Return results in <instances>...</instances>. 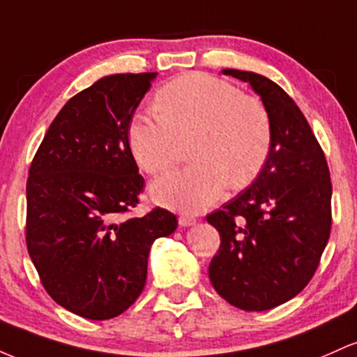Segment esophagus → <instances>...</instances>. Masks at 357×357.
<instances>
[{
	"label": "esophagus",
	"mask_w": 357,
	"mask_h": 357,
	"mask_svg": "<svg viewBox=\"0 0 357 357\" xmlns=\"http://www.w3.org/2000/svg\"><path fill=\"white\" fill-rule=\"evenodd\" d=\"M196 223V218L191 215H181L179 216V225L181 227H191V225Z\"/></svg>",
	"instance_id": "1"
}]
</instances>
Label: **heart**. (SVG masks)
Wrapping results in <instances>:
<instances>
[{"label":"heart","mask_w":357,"mask_h":357,"mask_svg":"<svg viewBox=\"0 0 357 357\" xmlns=\"http://www.w3.org/2000/svg\"><path fill=\"white\" fill-rule=\"evenodd\" d=\"M155 112L139 114L129 126L134 159L147 174L165 173L179 158L181 141L192 137L195 165L153 184L155 202L198 213L227 186L243 188L260 174L272 149V119L257 97L208 73H184L155 96Z\"/></svg>","instance_id":"1"}]
</instances>
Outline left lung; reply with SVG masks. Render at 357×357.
Here are the masks:
<instances>
[{
	"label": "left lung",
	"instance_id": "8db88e82",
	"mask_svg": "<svg viewBox=\"0 0 357 357\" xmlns=\"http://www.w3.org/2000/svg\"><path fill=\"white\" fill-rule=\"evenodd\" d=\"M248 82L272 119V149L247 190L206 216L220 233L210 280L228 304L260 312L304 290L331 235L333 184L309 122L280 85L225 68Z\"/></svg>",
	"mask_w": 357,
	"mask_h": 357
}]
</instances>
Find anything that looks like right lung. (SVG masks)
Wrapping results in <instances>:
<instances>
[{"label": "right lung", "mask_w": 357, "mask_h": 357, "mask_svg": "<svg viewBox=\"0 0 357 357\" xmlns=\"http://www.w3.org/2000/svg\"><path fill=\"white\" fill-rule=\"evenodd\" d=\"M155 75L117 73L73 96L30 166L28 253L48 296L92 321L117 317L137 301L151 245L178 227L165 208L126 216L144 190L130 119Z\"/></svg>", "instance_id": "1"}]
</instances>
